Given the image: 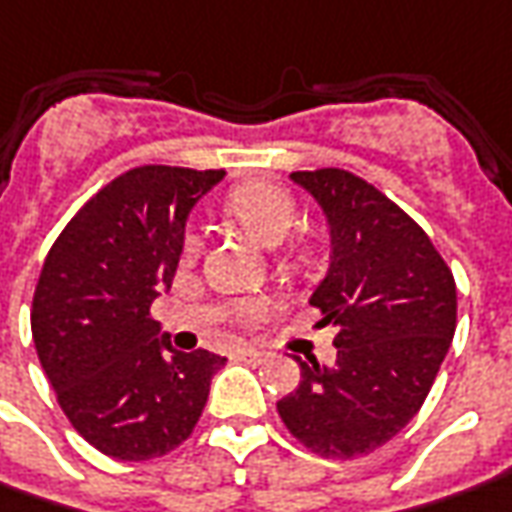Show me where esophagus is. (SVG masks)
I'll list each match as a JSON object with an SVG mask.
<instances>
[{
	"label": "esophagus",
	"instance_id": "1",
	"mask_svg": "<svg viewBox=\"0 0 512 512\" xmlns=\"http://www.w3.org/2000/svg\"><path fill=\"white\" fill-rule=\"evenodd\" d=\"M238 358L249 361V364H260V361H266V353H260L255 347H241V350H238Z\"/></svg>",
	"mask_w": 512,
	"mask_h": 512
}]
</instances>
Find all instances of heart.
Returning a JSON list of instances; mask_svg holds the SVG:
<instances>
[{
	"label": "heart",
	"mask_w": 512,
	"mask_h": 512,
	"mask_svg": "<svg viewBox=\"0 0 512 512\" xmlns=\"http://www.w3.org/2000/svg\"><path fill=\"white\" fill-rule=\"evenodd\" d=\"M227 212L257 243H263L269 249L288 241L300 221V207H297L294 196L280 184L269 182H252L238 187L227 198ZM198 252H201V235H198V229L190 227L182 238V257L196 260ZM300 260L302 252H294L288 257V266H294ZM263 311H266L263 300H241L235 305V316H241V319H257Z\"/></svg>",
	"instance_id": "1"
}]
</instances>
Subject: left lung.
Returning a JSON list of instances; mask_svg holds the SVG:
<instances>
[{
  "mask_svg": "<svg viewBox=\"0 0 512 512\" xmlns=\"http://www.w3.org/2000/svg\"><path fill=\"white\" fill-rule=\"evenodd\" d=\"M330 227V269L311 305L336 328V364L300 361L277 412L302 446L353 460L389 443L429 395L457 328V285L429 235L342 168L297 170Z\"/></svg>",
  "mask_w": 512,
  "mask_h": 512,
  "instance_id": "left-lung-1",
  "label": "left lung"
}]
</instances>
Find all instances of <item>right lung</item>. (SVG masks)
I'll return each instance as SVG.
<instances>
[{
  "instance_id": "right-lung-1",
  "label": "right lung",
  "mask_w": 512,
  "mask_h": 512,
  "mask_svg": "<svg viewBox=\"0 0 512 512\" xmlns=\"http://www.w3.org/2000/svg\"><path fill=\"white\" fill-rule=\"evenodd\" d=\"M224 170L142 165L117 176L55 238L30 311L33 342L75 431L142 462L193 434L224 356L159 339L154 300L182 257L184 221Z\"/></svg>"
}]
</instances>
